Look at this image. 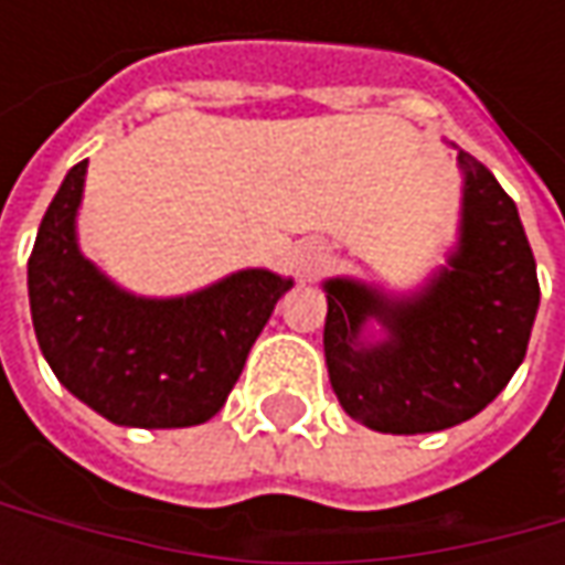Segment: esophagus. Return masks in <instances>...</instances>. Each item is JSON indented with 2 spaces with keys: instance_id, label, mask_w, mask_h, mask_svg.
Listing matches in <instances>:
<instances>
[{
  "instance_id": "obj_1",
  "label": "esophagus",
  "mask_w": 565,
  "mask_h": 565,
  "mask_svg": "<svg viewBox=\"0 0 565 565\" xmlns=\"http://www.w3.org/2000/svg\"><path fill=\"white\" fill-rule=\"evenodd\" d=\"M323 260V250L317 248V245H308V248L298 250V270L301 273H311Z\"/></svg>"
}]
</instances>
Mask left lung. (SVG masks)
<instances>
[{"label":"left lung","mask_w":565,"mask_h":565,"mask_svg":"<svg viewBox=\"0 0 565 565\" xmlns=\"http://www.w3.org/2000/svg\"><path fill=\"white\" fill-rule=\"evenodd\" d=\"M459 245L422 292L390 298L327 279L323 352L339 405L380 434H434L475 418L525 359L541 286L519 210L488 166L459 150ZM377 316L383 343L360 327Z\"/></svg>","instance_id":"8db88e82"}]
</instances>
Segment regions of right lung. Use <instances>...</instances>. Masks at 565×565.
I'll use <instances>...</instances> for the list:
<instances>
[{
	"mask_svg": "<svg viewBox=\"0 0 565 565\" xmlns=\"http://www.w3.org/2000/svg\"><path fill=\"white\" fill-rule=\"evenodd\" d=\"M84 175L87 160L72 166L55 191L28 260L33 333L43 359L62 386L106 422H210L292 279L238 270L185 298L125 292L77 250Z\"/></svg>",
	"mask_w": 565,
	"mask_h": 565,
	"instance_id": "1",
	"label": "right lung"
}]
</instances>
